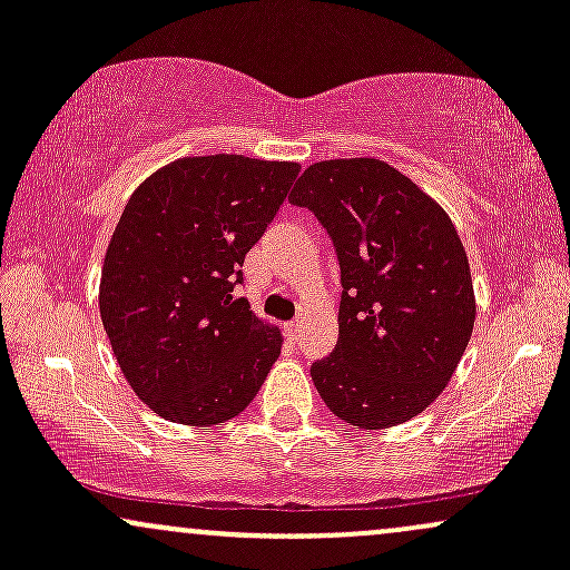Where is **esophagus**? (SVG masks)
<instances>
[{
  "label": "esophagus",
  "instance_id": "34e87169",
  "mask_svg": "<svg viewBox=\"0 0 570 570\" xmlns=\"http://www.w3.org/2000/svg\"><path fill=\"white\" fill-rule=\"evenodd\" d=\"M299 326H303V322H299V318H294V322H289V324L284 326L286 335H289L292 340H297L299 337Z\"/></svg>",
  "mask_w": 570,
  "mask_h": 570
}]
</instances>
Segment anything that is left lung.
I'll return each mask as SVG.
<instances>
[{
  "instance_id": "8db88e82",
  "label": "left lung",
  "mask_w": 570,
  "mask_h": 570,
  "mask_svg": "<svg viewBox=\"0 0 570 570\" xmlns=\"http://www.w3.org/2000/svg\"><path fill=\"white\" fill-rule=\"evenodd\" d=\"M289 200L313 212L340 263V337L313 362L340 421L389 429L442 394L474 330L469 259L442 206L389 163H313Z\"/></svg>"
}]
</instances>
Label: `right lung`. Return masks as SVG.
<instances>
[{
	"label": "right lung",
	"instance_id": "obj_1",
	"mask_svg": "<svg viewBox=\"0 0 570 570\" xmlns=\"http://www.w3.org/2000/svg\"><path fill=\"white\" fill-rule=\"evenodd\" d=\"M297 174L244 155L181 158L130 195L98 307L130 389L166 421H230L276 364L281 332L233 292Z\"/></svg>",
	"mask_w": 570,
	"mask_h": 570
}]
</instances>
